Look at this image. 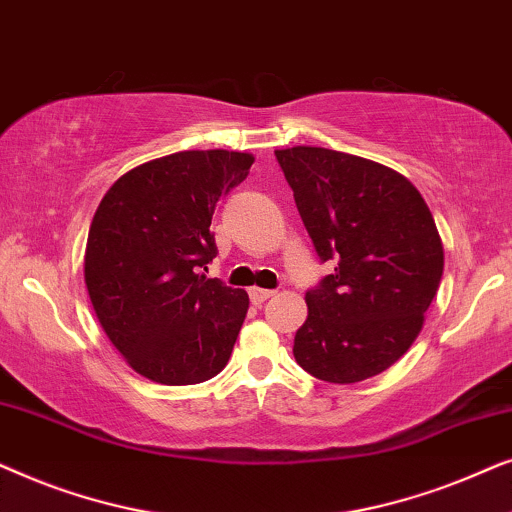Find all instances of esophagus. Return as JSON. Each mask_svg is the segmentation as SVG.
Masks as SVG:
<instances>
[{"instance_id": "obj_1", "label": "esophagus", "mask_w": 512, "mask_h": 512, "mask_svg": "<svg viewBox=\"0 0 512 512\" xmlns=\"http://www.w3.org/2000/svg\"><path fill=\"white\" fill-rule=\"evenodd\" d=\"M272 296H275V291H272V289H258V286H254V289H249L251 303H256V305L265 303V300L272 298Z\"/></svg>"}]
</instances>
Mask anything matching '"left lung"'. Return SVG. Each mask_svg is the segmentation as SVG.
Listing matches in <instances>:
<instances>
[{
	"label": "left lung",
	"mask_w": 512,
	"mask_h": 512,
	"mask_svg": "<svg viewBox=\"0 0 512 512\" xmlns=\"http://www.w3.org/2000/svg\"><path fill=\"white\" fill-rule=\"evenodd\" d=\"M298 214L331 275L305 293L300 368L333 384L368 380L408 352L443 277L436 221L403 174L349 153L275 151Z\"/></svg>",
	"instance_id": "8db88e82"
}]
</instances>
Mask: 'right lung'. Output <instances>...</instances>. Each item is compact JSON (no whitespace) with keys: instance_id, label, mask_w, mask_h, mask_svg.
<instances>
[{"instance_id":"obj_1","label":"right lung","mask_w":512,"mask_h":512,"mask_svg":"<svg viewBox=\"0 0 512 512\" xmlns=\"http://www.w3.org/2000/svg\"><path fill=\"white\" fill-rule=\"evenodd\" d=\"M254 156L179 151L125 172L93 216L86 286L97 319L139 375L198 384L219 375L247 317L249 296L207 279L212 214L247 179Z\"/></svg>"}]
</instances>
